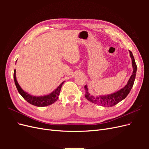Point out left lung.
I'll return each instance as SVG.
<instances>
[{
	"label": "left lung",
	"instance_id": "1",
	"mask_svg": "<svg viewBox=\"0 0 149 149\" xmlns=\"http://www.w3.org/2000/svg\"><path fill=\"white\" fill-rule=\"evenodd\" d=\"M130 56L132 59V63L133 67V73L132 74L129 78L127 84H126L125 86L119 90L114 93H112L111 94H108V95L104 96H99L96 97H94L93 96L91 95L88 92V89L87 88V85L84 86V90H85V97L87 100L89 101H91L93 103L96 104L100 106L103 107H112L117 104L123 101V100L127 97V96L130 93V90H131L135 79H136V71L137 69V66L135 61L134 56L132 55V53L129 51Z\"/></svg>",
	"mask_w": 149,
	"mask_h": 149
}]
</instances>
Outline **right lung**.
Returning a JSON list of instances; mask_svg holds the SVG:
<instances>
[{
  "label": "right lung",
  "mask_w": 149,
  "mask_h": 149,
  "mask_svg": "<svg viewBox=\"0 0 149 149\" xmlns=\"http://www.w3.org/2000/svg\"><path fill=\"white\" fill-rule=\"evenodd\" d=\"M15 73L16 70H15L14 72H13V79H14L15 84L18 91L20 94V95L23 97L24 100H26L28 102H29L30 104H31L38 107H44L50 105L52 104L57 101L58 99V96L60 95L61 86L64 83V81L62 82L59 86H58V87L55 90V91H53L49 94H48V95L43 96H33L24 91V90L21 88L20 85L18 83L17 81Z\"/></svg>",
  "instance_id": "right-lung-1"
}]
</instances>
